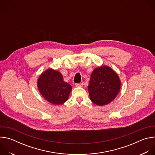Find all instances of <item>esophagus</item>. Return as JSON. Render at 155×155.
<instances>
[{"mask_svg": "<svg viewBox=\"0 0 155 155\" xmlns=\"http://www.w3.org/2000/svg\"><path fill=\"white\" fill-rule=\"evenodd\" d=\"M75 86H77V87H81V86H82V84L81 83H76L75 84Z\"/></svg>", "mask_w": 155, "mask_h": 155, "instance_id": "1", "label": "esophagus"}]
</instances>
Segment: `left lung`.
Segmentation results:
<instances>
[{
  "label": "left lung",
  "instance_id": "obj_1",
  "mask_svg": "<svg viewBox=\"0 0 155 155\" xmlns=\"http://www.w3.org/2000/svg\"><path fill=\"white\" fill-rule=\"evenodd\" d=\"M120 86L118 75L111 68L102 66L92 72L87 89L90 99L93 103L104 105L116 97Z\"/></svg>",
  "mask_w": 155,
  "mask_h": 155
}]
</instances>
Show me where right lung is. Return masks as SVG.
<instances>
[{"instance_id": "1", "label": "right lung", "mask_w": 155, "mask_h": 155, "mask_svg": "<svg viewBox=\"0 0 155 155\" xmlns=\"http://www.w3.org/2000/svg\"><path fill=\"white\" fill-rule=\"evenodd\" d=\"M37 86L43 97L54 105L64 103L72 90V86L63 81L61 73L51 69L40 76Z\"/></svg>"}]
</instances>
